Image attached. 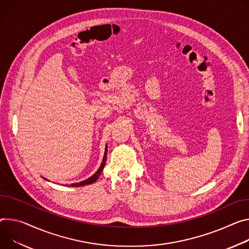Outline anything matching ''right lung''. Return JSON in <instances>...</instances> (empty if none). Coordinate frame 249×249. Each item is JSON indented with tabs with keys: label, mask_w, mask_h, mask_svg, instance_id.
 I'll return each instance as SVG.
<instances>
[{
	"label": "right lung",
	"mask_w": 249,
	"mask_h": 249,
	"mask_svg": "<svg viewBox=\"0 0 249 249\" xmlns=\"http://www.w3.org/2000/svg\"><path fill=\"white\" fill-rule=\"evenodd\" d=\"M106 158H107V146L105 148V153H104V158H103V160H102V164H101L100 168L98 169V171L93 176L88 178L85 180H82V182H79V183H76V184H71V187H82V186H86V185H90V184L95 183L96 180H97V178H98V177L100 176L101 172L103 171V168H104L105 163H106Z\"/></svg>",
	"instance_id": "right-lung-1"
}]
</instances>
